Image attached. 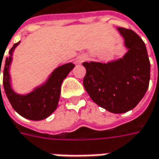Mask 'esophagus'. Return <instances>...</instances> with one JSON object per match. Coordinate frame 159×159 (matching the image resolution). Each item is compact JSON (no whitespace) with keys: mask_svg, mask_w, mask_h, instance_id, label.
<instances>
[{"mask_svg":"<svg viewBox=\"0 0 159 159\" xmlns=\"http://www.w3.org/2000/svg\"><path fill=\"white\" fill-rule=\"evenodd\" d=\"M85 60H87V56H86V55H84V54L80 55L79 57L77 58V61H78L79 63H83V62H84V61H85Z\"/></svg>","mask_w":159,"mask_h":159,"instance_id":"esophagus-1","label":"esophagus"}]
</instances>
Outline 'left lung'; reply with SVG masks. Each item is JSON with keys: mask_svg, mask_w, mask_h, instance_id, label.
<instances>
[{"mask_svg": "<svg viewBox=\"0 0 159 159\" xmlns=\"http://www.w3.org/2000/svg\"><path fill=\"white\" fill-rule=\"evenodd\" d=\"M129 49L122 59L108 64L83 63L84 86L96 105L121 114L133 109L145 95L150 79V62L145 43L137 34L118 28Z\"/></svg>", "mask_w": 159, "mask_h": 159, "instance_id": "1", "label": "left lung"}]
</instances>
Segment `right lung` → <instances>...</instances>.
<instances>
[{
	"label": "right lung",
	"mask_w": 159,
	"mask_h": 159,
	"mask_svg": "<svg viewBox=\"0 0 159 159\" xmlns=\"http://www.w3.org/2000/svg\"><path fill=\"white\" fill-rule=\"evenodd\" d=\"M18 44L19 43H15L11 47V49L9 51L10 55L6 57L5 60L3 69L4 91L11 107L19 115L31 120H42L48 117L57 107L61 94L62 82L70 73V71L75 67V65L69 63L56 68L52 74L47 83L42 87L37 88L35 91L32 92L31 94L27 95L15 94L11 90V87L10 85L9 67L11 61L12 51Z\"/></svg>",
	"instance_id": "obj_1"
}]
</instances>
